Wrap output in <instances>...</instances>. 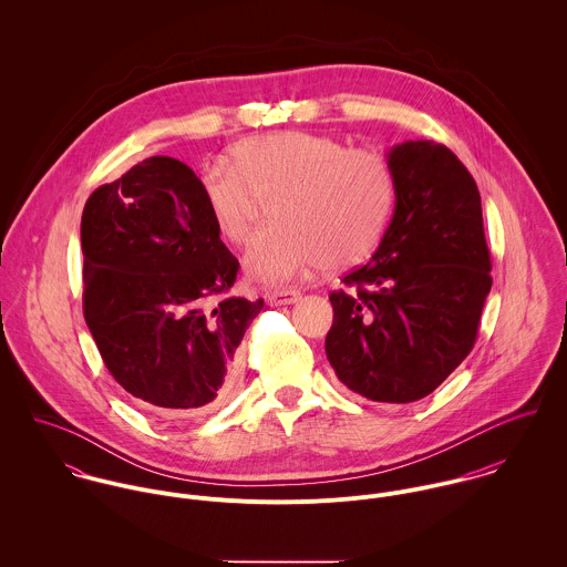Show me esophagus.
<instances>
[{"label":"esophagus","instance_id":"obj_1","mask_svg":"<svg viewBox=\"0 0 567 567\" xmlns=\"http://www.w3.org/2000/svg\"><path fill=\"white\" fill-rule=\"evenodd\" d=\"M301 299V292L299 290H275V292H268L266 295V301L270 306H292Z\"/></svg>","mask_w":567,"mask_h":567}]
</instances>
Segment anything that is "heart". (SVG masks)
<instances>
[{
  "instance_id": "heart-1",
  "label": "heart",
  "mask_w": 567,
  "mask_h": 567,
  "mask_svg": "<svg viewBox=\"0 0 567 567\" xmlns=\"http://www.w3.org/2000/svg\"><path fill=\"white\" fill-rule=\"evenodd\" d=\"M198 183L229 244L248 240L257 198H272L275 225L244 255L246 275L264 286H286L321 264H358L380 243L395 203V178L380 155L308 131L243 140L231 165H203Z\"/></svg>"
}]
</instances>
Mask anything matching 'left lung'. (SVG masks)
<instances>
[{
  "label": "left lung",
  "instance_id": "1",
  "mask_svg": "<svg viewBox=\"0 0 567 567\" xmlns=\"http://www.w3.org/2000/svg\"><path fill=\"white\" fill-rule=\"evenodd\" d=\"M393 218L369 264L331 292L324 353L353 393L384 404L430 395L470 355L486 295L491 252L481 192L458 157L434 142L386 153Z\"/></svg>",
  "mask_w": 567,
  "mask_h": 567
}]
</instances>
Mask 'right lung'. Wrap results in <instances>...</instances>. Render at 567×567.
I'll list each match as a JSON object with an SVG mask.
<instances>
[{
  "label": "right lung",
  "instance_id": "right-lung-1",
  "mask_svg": "<svg viewBox=\"0 0 567 567\" xmlns=\"http://www.w3.org/2000/svg\"><path fill=\"white\" fill-rule=\"evenodd\" d=\"M82 310L97 351L140 404L209 410L238 382L236 349L264 301L225 295L238 275L198 176L151 157L97 187L82 212Z\"/></svg>",
  "mask_w": 567,
  "mask_h": 567
}]
</instances>
